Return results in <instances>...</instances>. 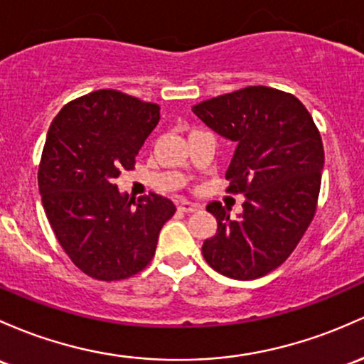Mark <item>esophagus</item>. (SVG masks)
Returning <instances> with one entry per match:
<instances>
[{
    "mask_svg": "<svg viewBox=\"0 0 364 364\" xmlns=\"http://www.w3.org/2000/svg\"><path fill=\"white\" fill-rule=\"evenodd\" d=\"M178 209L181 210V213H186V214H190V213H197V210H200V205H198V203H193V202H181L178 205Z\"/></svg>",
    "mask_w": 364,
    "mask_h": 364,
    "instance_id": "1",
    "label": "esophagus"
}]
</instances>
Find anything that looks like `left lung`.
<instances>
[{
  "instance_id": "1",
  "label": "left lung",
  "mask_w": 364,
  "mask_h": 364,
  "mask_svg": "<svg viewBox=\"0 0 364 364\" xmlns=\"http://www.w3.org/2000/svg\"><path fill=\"white\" fill-rule=\"evenodd\" d=\"M219 136L237 143L228 191L243 213L210 202L218 231L202 245L207 264L235 279H255L287 261L316 213L325 164L321 136L294 95L249 86L191 107Z\"/></svg>"
}]
</instances>
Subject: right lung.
Listing matches in <instances>:
<instances>
[{
	"label": "right lung",
	"mask_w": 364,
	"mask_h": 364,
	"mask_svg": "<svg viewBox=\"0 0 364 364\" xmlns=\"http://www.w3.org/2000/svg\"><path fill=\"white\" fill-rule=\"evenodd\" d=\"M161 119V107L115 90L67 103L51 122L38 185L55 237L82 273L102 282L129 278L150 264L159 233L176 213L157 193L138 202L115 178Z\"/></svg>",
	"instance_id": "right-lung-1"
}]
</instances>
